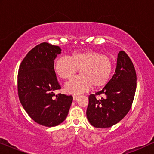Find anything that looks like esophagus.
I'll return each mask as SVG.
<instances>
[{"instance_id": "esophagus-1", "label": "esophagus", "mask_w": 154, "mask_h": 154, "mask_svg": "<svg viewBox=\"0 0 154 154\" xmlns=\"http://www.w3.org/2000/svg\"><path fill=\"white\" fill-rule=\"evenodd\" d=\"M73 100H77L78 95H76V94H73Z\"/></svg>"}]
</instances>
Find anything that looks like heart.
<instances>
[{
	"instance_id": "b5f03b06",
	"label": "heart",
	"mask_w": 154,
	"mask_h": 154,
	"mask_svg": "<svg viewBox=\"0 0 154 154\" xmlns=\"http://www.w3.org/2000/svg\"><path fill=\"white\" fill-rule=\"evenodd\" d=\"M80 69L81 75L67 82L65 90L69 93L81 94L90 88H101L108 83L112 71V63L108 57L100 52L88 50L74 52L69 57H61L54 62L57 74L69 79Z\"/></svg>"
}]
</instances>
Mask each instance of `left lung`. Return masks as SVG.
Instances as JSON below:
<instances>
[{
  "label": "left lung",
  "mask_w": 154,
  "mask_h": 154,
  "mask_svg": "<svg viewBox=\"0 0 154 154\" xmlns=\"http://www.w3.org/2000/svg\"><path fill=\"white\" fill-rule=\"evenodd\" d=\"M137 75L131 60L124 51L118 54L115 73L104 88L89 96L86 111L88 120L95 128H106L121 121L133 102ZM102 94V98L96 96Z\"/></svg>",
  "instance_id": "1"
}]
</instances>
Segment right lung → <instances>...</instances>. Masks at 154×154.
<instances>
[{
  "mask_svg": "<svg viewBox=\"0 0 154 154\" xmlns=\"http://www.w3.org/2000/svg\"><path fill=\"white\" fill-rule=\"evenodd\" d=\"M61 51L59 46L42 43L28 52L19 68L21 104L33 121L46 127L62 123L73 101L71 95L54 93L61 89L54 69V60Z\"/></svg>",
  "mask_w": 154,
  "mask_h": 154,
  "instance_id": "right-lung-1",
  "label": "right lung"
}]
</instances>
